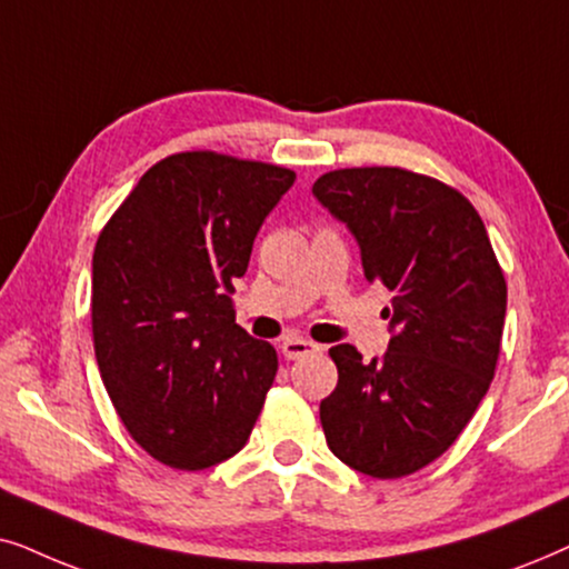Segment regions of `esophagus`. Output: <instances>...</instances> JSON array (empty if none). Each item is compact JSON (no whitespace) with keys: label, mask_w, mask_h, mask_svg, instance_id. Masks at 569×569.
<instances>
[{"label":"esophagus","mask_w":569,"mask_h":569,"mask_svg":"<svg viewBox=\"0 0 569 569\" xmlns=\"http://www.w3.org/2000/svg\"><path fill=\"white\" fill-rule=\"evenodd\" d=\"M280 351H283L286 359H301V356L320 351V346L312 343V340H307V338H286L283 343H280Z\"/></svg>","instance_id":"esophagus-1"}]
</instances>
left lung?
Listing matches in <instances>:
<instances>
[{"label":"left lung","instance_id":"obj_1","mask_svg":"<svg viewBox=\"0 0 569 569\" xmlns=\"http://www.w3.org/2000/svg\"><path fill=\"white\" fill-rule=\"evenodd\" d=\"M312 192L361 249L363 276L392 291L380 359L330 348L338 385L320 403L332 456L400 479L456 442L487 396L507 283L476 208L458 189L396 166L322 173Z\"/></svg>","mask_w":569,"mask_h":569}]
</instances>
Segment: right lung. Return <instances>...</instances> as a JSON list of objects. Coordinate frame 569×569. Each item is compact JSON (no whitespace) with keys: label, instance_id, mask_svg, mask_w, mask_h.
Wrapping results in <instances>:
<instances>
[{"label":"right lung","instance_id":"obj_1","mask_svg":"<svg viewBox=\"0 0 569 569\" xmlns=\"http://www.w3.org/2000/svg\"><path fill=\"white\" fill-rule=\"evenodd\" d=\"M293 179L213 150L169 156L98 237V369L121 423L158 463L202 471L252 435L278 356L233 320V278Z\"/></svg>","mask_w":569,"mask_h":569}]
</instances>
